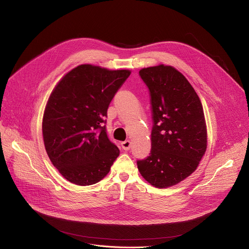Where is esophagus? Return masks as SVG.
<instances>
[{
  "mask_svg": "<svg viewBox=\"0 0 249 249\" xmlns=\"http://www.w3.org/2000/svg\"><path fill=\"white\" fill-rule=\"evenodd\" d=\"M121 147H122L123 150L128 151V150H130V148H131V142H130L129 140H125L124 142L121 143Z\"/></svg>",
  "mask_w": 249,
  "mask_h": 249,
  "instance_id": "1",
  "label": "esophagus"
}]
</instances>
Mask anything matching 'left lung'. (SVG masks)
Listing matches in <instances>:
<instances>
[{
	"label": "left lung",
	"mask_w": 249,
	"mask_h": 249,
	"mask_svg": "<svg viewBox=\"0 0 249 249\" xmlns=\"http://www.w3.org/2000/svg\"><path fill=\"white\" fill-rule=\"evenodd\" d=\"M139 75L149 89L153 127L151 151L137 166L151 185L168 188L195 172L205 155V114L195 89L174 67H147Z\"/></svg>",
	"instance_id": "8db88e82"
}]
</instances>
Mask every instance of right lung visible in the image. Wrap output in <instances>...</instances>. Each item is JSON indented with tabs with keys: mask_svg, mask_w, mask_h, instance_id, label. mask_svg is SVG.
I'll list each match as a JSON object with an SVG mask.
<instances>
[{
	"mask_svg": "<svg viewBox=\"0 0 249 249\" xmlns=\"http://www.w3.org/2000/svg\"><path fill=\"white\" fill-rule=\"evenodd\" d=\"M130 71L78 65L57 83L42 120L44 147L53 165L71 183H98L119 156L107 135L108 106Z\"/></svg>",
	"mask_w": 249,
	"mask_h": 249,
	"instance_id": "add662e5",
	"label": "right lung"
}]
</instances>
